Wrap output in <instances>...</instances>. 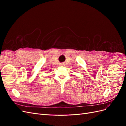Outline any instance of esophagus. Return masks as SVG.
<instances>
[{"instance_id": "esophagus-1", "label": "esophagus", "mask_w": 126, "mask_h": 126, "mask_svg": "<svg viewBox=\"0 0 126 126\" xmlns=\"http://www.w3.org/2000/svg\"><path fill=\"white\" fill-rule=\"evenodd\" d=\"M60 66H63V63H60Z\"/></svg>"}]
</instances>
